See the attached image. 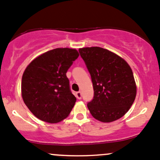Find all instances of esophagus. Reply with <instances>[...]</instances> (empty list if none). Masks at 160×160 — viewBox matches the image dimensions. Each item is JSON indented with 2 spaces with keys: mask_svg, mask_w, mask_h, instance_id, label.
<instances>
[{
  "mask_svg": "<svg viewBox=\"0 0 160 160\" xmlns=\"http://www.w3.org/2000/svg\"><path fill=\"white\" fill-rule=\"evenodd\" d=\"M75 96H76V97L78 98V99H82V92H81L80 91L79 92H77L76 94H75Z\"/></svg>",
  "mask_w": 160,
  "mask_h": 160,
  "instance_id": "34e87169",
  "label": "esophagus"
}]
</instances>
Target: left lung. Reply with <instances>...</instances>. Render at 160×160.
<instances>
[{
	"label": "left lung",
	"instance_id": "8db88e82",
	"mask_svg": "<svg viewBox=\"0 0 160 160\" xmlns=\"http://www.w3.org/2000/svg\"><path fill=\"white\" fill-rule=\"evenodd\" d=\"M91 75L94 97L87 104L95 119L110 123L122 118L133 104L137 86L127 61L99 47L80 48Z\"/></svg>",
	"mask_w": 160,
	"mask_h": 160
}]
</instances>
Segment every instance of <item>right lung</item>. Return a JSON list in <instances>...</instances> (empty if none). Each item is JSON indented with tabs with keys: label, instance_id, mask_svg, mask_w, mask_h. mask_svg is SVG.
<instances>
[{
	"label": "right lung",
	"instance_id": "right-lung-1",
	"mask_svg": "<svg viewBox=\"0 0 160 160\" xmlns=\"http://www.w3.org/2000/svg\"><path fill=\"white\" fill-rule=\"evenodd\" d=\"M78 56L75 49L56 48L38 56L25 69L22 96L38 119L54 124L70 114L76 98L66 73Z\"/></svg>",
	"mask_w": 160,
	"mask_h": 160
}]
</instances>
